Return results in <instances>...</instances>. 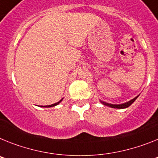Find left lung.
I'll return each instance as SVG.
<instances>
[{
    "label": "left lung",
    "mask_w": 158,
    "mask_h": 158,
    "mask_svg": "<svg viewBox=\"0 0 158 158\" xmlns=\"http://www.w3.org/2000/svg\"><path fill=\"white\" fill-rule=\"evenodd\" d=\"M138 96H137L136 98H133L132 100H130V101H129V102H126V103H123V104H119V105H114V104H110V103H107V102H102L101 101V102H102L103 105L105 106H110V107H112V108H117V109H124V108H127L129 107L131 104L133 103V102L135 101V100L137 99V98H138Z\"/></svg>",
    "instance_id": "8db88e82"
}]
</instances>
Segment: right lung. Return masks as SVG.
Wrapping results in <instances>:
<instances>
[{
    "instance_id": "obj_1",
    "label": "right lung",
    "mask_w": 158,
    "mask_h": 158,
    "mask_svg": "<svg viewBox=\"0 0 158 158\" xmlns=\"http://www.w3.org/2000/svg\"><path fill=\"white\" fill-rule=\"evenodd\" d=\"M61 101H62V99L60 100V101H59L58 102H56V103H54V104H52V105H49V106H44L45 107H51V106H56V105H58L59 103H60V102H61Z\"/></svg>"
}]
</instances>
